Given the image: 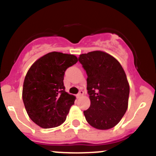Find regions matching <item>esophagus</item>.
Returning <instances> with one entry per match:
<instances>
[{
	"mask_svg": "<svg viewBox=\"0 0 156 156\" xmlns=\"http://www.w3.org/2000/svg\"><path fill=\"white\" fill-rule=\"evenodd\" d=\"M83 94H84V91L83 90H80L79 91V93H78V94H77V97H78V98H79V97H81V96L83 95Z\"/></svg>",
	"mask_w": 156,
	"mask_h": 156,
	"instance_id": "1",
	"label": "esophagus"
}]
</instances>
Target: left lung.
Instances as JSON below:
<instances>
[{
    "mask_svg": "<svg viewBox=\"0 0 156 156\" xmlns=\"http://www.w3.org/2000/svg\"><path fill=\"white\" fill-rule=\"evenodd\" d=\"M78 61L87 73L90 106L84 111L92 127L107 130L115 127L126 112L130 87L119 61L103 51L80 55Z\"/></svg>",
    "mask_w": 156,
    "mask_h": 156,
    "instance_id": "8db88e82",
    "label": "left lung"
}]
</instances>
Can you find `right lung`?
Listing matches in <instances>:
<instances>
[{"mask_svg": "<svg viewBox=\"0 0 156 156\" xmlns=\"http://www.w3.org/2000/svg\"><path fill=\"white\" fill-rule=\"evenodd\" d=\"M78 58L51 52L37 59L25 78L23 100L29 118L38 126L51 128L66 121L75 97L66 92L65 72Z\"/></svg>", "mask_w": 156, "mask_h": 156, "instance_id": "add662e5", "label": "right lung"}]
</instances>
